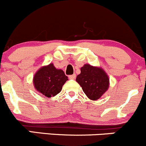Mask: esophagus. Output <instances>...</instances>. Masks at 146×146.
<instances>
[{"label": "esophagus", "mask_w": 146, "mask_h": 146, "mask_svg": "<svg viewBox=\"0 0 146 146\" xmlns=\"http://www.w3.org/2000/svg\"><path fill=\"white\" fill-rule=\"evenodd\" d=\"M76 78V74H73V75H70V76H68V78L70 80H75Z\"/></svg>", "instance_id": "34e87169"}]
</instances>
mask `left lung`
<instances>
[{
    "label": "left lung",
    "instance_id": "1",
    "mask_svg": "<svg viewBox=\"0 0 146 146\" xmlns=\"http://www.w3.org/2000/svg\"><path fill=\"white\" fill-rule=\"evenodd\" d=\"M81 73L76 81L82 90L92 100L99 99L109 87V79L104 70L100 68L85 64L80 69Z\"/></svg>",
    "mask_w": 146,
    "mask_h": 146
}]
</instances>
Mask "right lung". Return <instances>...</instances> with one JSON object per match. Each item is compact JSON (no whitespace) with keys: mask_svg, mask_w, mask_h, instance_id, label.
Segmentation results:
<instances>
[{"mask_svg":"<svg viewBox=\"0 0 146 146\" xmlns=\"http://www.w3.org/2000/svg\"><path fill=\"white\" fill-rule=\"evenodd\" d=\"M67 80L68 77L62 70L50 64L38 70L33 77V84L37 91L46 97H52L60 92Z\"/></svg>","mask_w":146,"mask_h":146,"instance_id":"right-lung-1","label":"right lung"}]
</instances>
